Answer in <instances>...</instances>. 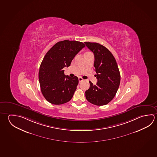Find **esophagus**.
<instances>
[{"label":"esophagus","mask_w":157,"mask_h":157,"mask_svg":"<svg viewBox=\"0 0 157 157\" xmlns=\"http://www.w3.org/2000/svg\"><path fill=\"white\" fill-rule=\"evenodd\" d=\"M78 79H79V82H82L83 80H84V79H82V78L79 77V78H78Z\"/></svg>","instance_id":"esophagus-1"}]
</instances>
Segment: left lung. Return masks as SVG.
<instances>
[{
  "instance_id": "1",
  "label": "left lung",
  "mask_w": 157,
  "mask_h": 157,
  "mask_svg": "<svg viewBox=\"0 0 157 157\" xmlns=\"http://www.w3.org/2000/svg\"><path fill=\"white\" fill-rule=\"evenodd\" d=\"M94 55L95 71L98 82L96 85L90 82V87L85 91L88 101L97 106L110 102L115 96L120 83V73L115 58L110 51L96 42H85Z\"/></svg>"
}]
</instances>
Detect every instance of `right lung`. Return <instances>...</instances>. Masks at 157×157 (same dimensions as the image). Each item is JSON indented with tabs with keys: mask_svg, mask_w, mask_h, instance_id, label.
I'll return each mask as SVG.
<instances>
[{
	"mask_svg": "<svg viewBox=\"0 0 157 157\" xmlns=\"http://www.w3.org/2000/svg\"><path fill=\"white\" fill-rule=\"evenodd\" d=\"M85 45L82 42L64 40L51 47L42 61L39 79L42 93L48 101L61 105L69 101L77 89V77L64 74L73 59Z\"/></svg>",
	"mask_w": 157,
	"mask_h": 157,
	"instance_id": "right-lung-1",
	"label": "right lung"
}]
</instances>
